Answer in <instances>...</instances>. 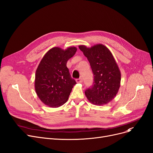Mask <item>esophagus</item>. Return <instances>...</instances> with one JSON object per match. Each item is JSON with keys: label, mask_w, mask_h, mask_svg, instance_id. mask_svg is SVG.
I'll return each mask as SVG.
<instances>
[{"label": "esophagus", "mask_w": 153, "mask_h": 153, "mask_svg": "<svg viewBox=\"0 0 153 153\" xmlns=\"http://www.w3.org/2000/svg\"><path fill=\"white\" fill-rule=\"evenodd\" d=\"M76 82H77V83H81V82H82V78L77 79H76Z\"/></svg>", "instance_id": "34e87169"}]
</instances>
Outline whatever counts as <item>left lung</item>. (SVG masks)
Here are the masks:
<instances>
[{"label": "left lung", "mask_w": 153, "mask_h": 153, "mask_svg": "<svg viewBox=\"0 0 153 153\" xmlns=\"http://www.w3.org/2000/svg\"><path fill=\"white\" fill-rule=\"evenodd\" d=\"M79 48L87 57L94 75V84L86 90V97L93 105H106L116 97L120 86L121 73L114 56L102 44Z\"/></svg>", "instance_id": "obj_1"}]
</instances>
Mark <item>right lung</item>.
<instances>
[{
  "label": "right lung",
  "instance_id": "1",
  "mask_svg": "<svg viewBox=\"0 0 153 153\" xmlns=\"http://www.w3.org/2000/svg\"><path fill=\"white\" fill-rule=\"evenodd\" d=\"M77 48L65 50L59 47L49 50L39 62L35 74V91L42 102L52 108L63 105L69 97L76 81L71 77L67 62Z\"/></svg>",
  "mask_w": 153,
  "mask_h": 153
}]
</instances>
